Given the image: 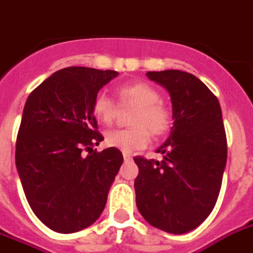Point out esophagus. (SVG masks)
Returning a JSON list of instances; mask_svg holds the SVG:
<instances>
[{"label": "esophagus", "mask_w": 253, "mask_h": 253, "mask_svg": "<svg viewBox=\"0 0 253 253\" xmlns=\"http://www.w3.org/2000/svg\"><path fill=\"white\" fill-rule=\"evenodd\" d=\"M123 159H125V161H126V162L132 161V157H131V156L128 155V153H123Z\"/></svg>", "instance_id": "1"}]
</instances>
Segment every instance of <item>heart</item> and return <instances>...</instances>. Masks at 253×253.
<instances>
[{
    "mask_svg": "<svg viewBox=\"0 0 253 253\" xmlns=\"http://www.w3.org/2000/svg\"><path fill=\"white\" fill-rule=\"evenodd\" d=\"M122 106H132L136 110L131 117V128H116L105 135L106 145L125 153L143 149L151 143V133L161 137L173 126V112L161 94L151 84L144 82L125 84L116 89ZM92 112L98 122L110 125L117 116V105L106 94L98 93L92 104Z\"/></svg>",
    "mask_w": 253,
    "mask_h": 253,
    "instance_id": "obj_1",
    "label": "heart"
}]
</instances>
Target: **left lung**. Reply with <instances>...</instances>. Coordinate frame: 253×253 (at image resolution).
I'll list each match as a JSON object with an SVG mask.
<instances>
[{
	"instance_id": "obj_1",
	"label": "left lung",
	"mask_w": 253,
	"mask_h": 253,
	"mask_svg": "<svg viewBox=\"0 0 253 253\" xmlns=\"http://www.w3.org/2000/svg\"><path fill=\"white\" fill-rule=\"evenodd\" d=\"M173 104L170 136L157 149L162 161L135 157L136 205L152 226L184 234L211 214L227 160L221 106L200 79L180 70L149 71Z\"/></svg>"
}]
</instances>
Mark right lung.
I'll list each match as a JSON object with an SVG mask.
<instances>
[{
    "instance_id": "1",
    "label": "right lung",
    "mask_w": 253,
    "mask_h": 253,
    "mask_svg": "<svg viewBox=\"0 0 253 253\" xmlns=\"http://www.w3.org/2000/svg\"><path fill=\"white\" fill-rule=\"evenodd\" d=\"M117 75L113 70L66 67L27 98L16 137V169L31 209L53 231H80L105 208L123 156L112 147L93 151L104 137L92 104Z\"/></svg>"
}]
</instances>
